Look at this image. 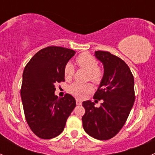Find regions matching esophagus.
I'll list each match as a JSON object with an SVG mask.
<instances>
[{
	"mask_svg": "<svg viewBox=\"0 0 155 155\" xmlns=\"http://www.w3.org/2000/svg\"><path fill=\"white\" fill-rule=\"evenodd\" d=\"M76 104H77V105H82V101H79V100L76 99Z\"/></svg>",
	"mask_w": 155,
	"mask_h": 155,
	"instance_id": "34e87169",
	"label": "esophagus"
}]
</instances>
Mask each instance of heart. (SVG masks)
I'll return each mask as SVG.
<instances>
[{"instance_id":"heart-1","label":"heart","mask_w":155,"mask_h":155,"mask_svg":"<svg viewBox=\"0 0 155 155\" xmlns=\"http://www.w3.org/2000/svg\"><path fill=\"white\" fill-rule=\"evenodd\" d=\"M75 62L79 68L85 69L88 71V79L96 83L101 82L103 77V71L98 67L97 61L94 56L86 52L82 53L76 57ZM74 67L70 62H69L65 65L64 69L65 79L68 81L71 80L74 76ZM69 90L73 96L78 98H82L93 90V86L90 83L82 84L75 82L70 85Z\"/></svg>"}]
</instances>
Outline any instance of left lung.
Segmentation results:
<instances>
[{
	"instance_id": "obj_1",
	"label": "left lung",
	"mask_w": 155,
	"mask_h": 155,
	"mask_svg": "<svg viewBox=\"0 0 155 155\" xmlns=\"http://www.w3.org/2000/svg\"><path fill=\"white\" fill-rule=\"evenodd\" d=\"M94 55L104 64V73L94 99L104 102L99 108L91 101L82 103V125L91 137L107 140L119 132L129 116L135 101L134 79L120 58L104 51H96Z\"/></svg>"
}]
</instances>
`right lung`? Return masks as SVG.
Returning <instances> with one entry per match:
<instances>
[{"instance_id":"obj_1","label":"right lung","mask_w":155,"mask_h":155,"mask_svg":"<svg viewBox=\"0 0 155 155\" xmlns=\"http://www.w3.org/2000/svg\"><path fill=\"white\" fill-rule=\"evenodd\" d=\"M76 51L48 46L36 53L25 68L21 97L25 116L35 135L44 140L62 133L76 100L69 94L59 98L55 85L64 82V69Z\"/></svg>"}]
</instances>
